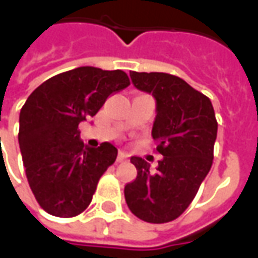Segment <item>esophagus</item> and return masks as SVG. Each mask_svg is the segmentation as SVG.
Here are the masks:
<instances>
[{"mask_svg":"<svg viewBox=\"0 0 258 258\" xmlns=\"http://www.w3.org/2000/svg\"><path fill=\"white\" fill-rule=\"evenodd\" d=\"M127 160V156L124 155L123 152H118V155H117V162L118 163H121V162H125Z\"/></svg>","mask_w":258,"mask_h":258,"instance_id":"esophagus-1","label":"esophagus"}]
</instances>
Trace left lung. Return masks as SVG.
<instances>
[{
    "label": "left lung",
    "mask_w": 258,
    "mask_h": 258,
    "mask_svg": "<svg viewBox=\"0 0 258 258\" xmlns=\"http://www.w3.org/2000/svg\"><path fill=\"white\" fill-rule=\"evenodd\" d=\"M133 84L156 99L152 137L163 155L156 170L133 156L137 178L125 185L131 213L152 224L178 218L199 190L214 157L217 120L211 101L186 81L168 73L130 72Z\"/></svg>",
    "instance_id": "8db88e82"
}]
</instances>
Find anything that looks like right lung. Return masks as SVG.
<instances>
[{
	"mask_svg": "<svg viewBox=\"0 0 258 258\" xmlns=\"http://www.w3.org/2000/svg\"><path fill=\"white\" fill-rule=\"evenodd\" d=\"M128 85L123 70L81 66L48 79L27 98L19 116V146L29 185L48 214L69 218L88 207L117 149L109 142L85 146L79 124Z\"/></svg>",
	"mask_w": 258,
	"mask_h": 258,
	"instance_id": "add662e5",
	"label": "right lung"
}]
</instances>
